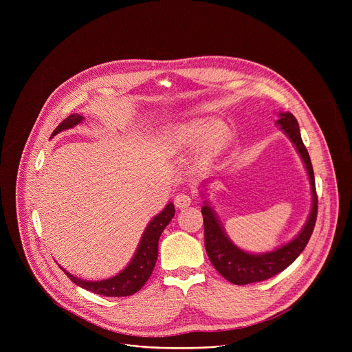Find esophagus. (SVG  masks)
Segmentation results:
<instances>
[{"instance_id": "34e87169", "label": "esophagus", "mask_w": 352, "mask_h": 352, "mask_svg": "<svg viewBox=\"0 0 352 352\" xmlns=\"http://www.w3.org/2000/svg\"><path fill=\"white\" fill-rule=\"evenodd\" d=\"M174 202H175L177 208L185 209V208H188L192 204V197L189 195H186V193H179V195L175 196Z\"/></svg>"}]
</instances>
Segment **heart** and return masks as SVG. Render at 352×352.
<instances>
[{"label":"heart","mask_w":352,"mask_h":352,"mask_svg":"<svg viewBox=\"0 0 352 352\" xmlns=\"http://www.w3.org/2000/svg\"><path fill=\"white\" fill-rule=\"evenodd\" d=\"M230 138V128L223 121L209 118H190L174 125L166 136L170 152H181L200 143V156L210 159L224 147Z\"/></svg>","instance_id":"obj_1"}]
</instances>
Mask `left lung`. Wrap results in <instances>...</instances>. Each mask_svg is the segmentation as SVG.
Wrapping results in <instances>:
<instances>
[{
    "instance_id": "obj_1",
    "label": "left lung",
    "mask_w": 352,
    "mask_h": 352,
    "mask_svg": "<svg viewBox=\"0 0 352 352\" xmlns=\"http://www.w3.org/2000/svg\"><path fill=\"white\" fill-rule=\"evenodd\" d=\"M277 124L292 140L298 153L307 166L312 188V212L304 230L299 232L295 239L278 248L277 250H273V252L263 255H249L242 252L227 238L213 210L208 204H205L202 208V216L205 224V248L208 256L214 269L224 278L236 285L263 281L285 270L305 249L316 224L318 193L315 186L314 167L308 150L302 142V138H300L298 121L291 113H280V120H277Z\"/></svg>"
}]
</instances>
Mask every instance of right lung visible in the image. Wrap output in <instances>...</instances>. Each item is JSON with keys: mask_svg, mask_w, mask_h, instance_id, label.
Segmentation results:
<instances>
[{"mask_svg": "<svg viewBox=\"0 0 352 352\" xmlns=\"http://www.w3.org/2000/svg\"><path fill=\"white\" fill-rule=\"evenodd\" d=\"M82 120L83 117L79 114L69 116L54 129L53 136L64 129L78 125ZM174 214H175L174 205L170 204L166 206V209L160 214H157L152 221L148 223L132 262L118 276L109 280H103V281H85L74 277L65 270L64 273L76 285L98 295L128 296L138 292L148 280L150 274H152L155 269V265L157 261V252H159V238L164 231V228L171 221V219L174 217Z\"/></svg>", "mask_w": 352, "mask_h": 352, "instance_id": "right-lung-1", "label": "right lung"}]
</instances>
